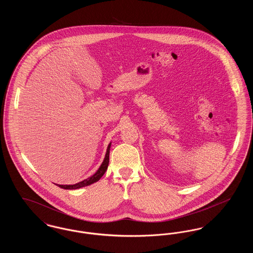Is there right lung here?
I'll return each instance as SVG.
<instances>
[{
  "label": "right lung",
  "instance_id": "1",
  "mask_svg": "<svg viewBox=\"0 0 253 253\" xmlns=\"http://www.w3.org/2000/svg\"><path fill=\"white\" fill-rule=\"evenodd\" d=\"M111 144H112V142L109 143L108 147H107V151H106V154H105V157H104V159H103L101 165L99 166L98 169L96 170V172L92 176L86 178L84 180L81 181L79 183H76L74 185H60V184H56V185L59 186L61 189H64V190H77V189H81V188H84V187H86V186H89V185L95 183L96 181L99 180L102 177V175L105 173V171L107 170V168H108L109 155H110Z\"/></svg>",
  "mask_w": 253,
  "mask_h": 253
}]
</instances>
